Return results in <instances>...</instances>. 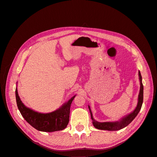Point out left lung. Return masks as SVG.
Masks as SVG:
<instances>
[{"instance_id":"obj_1","label":"left lung","mask_w":157,"mask_h":157,"mask_svg":"<svg viewBox=\"0 0 157 157\" xmlns=\"http://www.w3.org/2000/svg\"><path fill=\"white\" fill-rule=\"evenodd\" d=\"M138 75H139V79L140 82V92L138 95V99H137V104L134 110L130 114H128V115L124 116V117H122L121 119L118 121L100 122H98L94 119L92 116L91 109H90V107L88 105L90 115H91V118L92 120V124L95 128L99 130H109V131L119 130L122 129V128H125L129 124H130L131 122L136 117L137 114L139 113L140 111L141 110L142 103H143V100H144V86H143V83H142V77H141V73L140 71L138 72Z\"/></svg>"}]
</instances>
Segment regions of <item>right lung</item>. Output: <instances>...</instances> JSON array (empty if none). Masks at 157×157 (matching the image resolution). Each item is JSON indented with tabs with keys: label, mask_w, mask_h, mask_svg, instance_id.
I'll use <instances>...</instances> for the list:
<instances>
[{
	"label": "right lung",
	"mask_w": 157,
	"mask_h": 157,
	"mask_svg": "<svg viewBox=\"0 0 157 157\" xmlns=\"http://www.w3.org/2000/svg\"><path fill=\"white\" fill-rule=\"evenodd\" d=\"M75 96L57 110L51 113H42L26 107L19 96L17 88H16L17 105L22 117L36 130L45 132L63 130L67 127L69 121L71 105Z\"/></svg>",
	"instance_id": "right-lung-1"
}]
</instances>
